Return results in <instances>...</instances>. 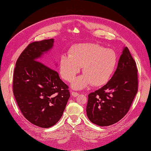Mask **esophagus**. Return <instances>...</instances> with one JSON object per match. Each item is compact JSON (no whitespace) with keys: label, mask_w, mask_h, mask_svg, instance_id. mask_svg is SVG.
I'll list each match as a JSON object with an SVG mask.
<instances>
[{"label":"esophagus","mask_w":151,"mask_h":151,"mask_svg":"<svg viewBox=\"0 0 151 151\" xmlns=\"http://www.w3.org/2000/svg\"><path fill=\"white\" fill-rule=\"evenodd\" d=\"M71 95H72L73 97H77L79 95V93L76 92H71Z\"/></svg>","instance_id":"obj_1"}]
</instances>
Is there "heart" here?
<instances>
[{
    "instance_id": "1",
    "label": "heart",
    "mask_w": 151,
    "mask_h": 151,
    "mask_svg": "<svg viewBox=\"0 0 151 151\" xmlns=\"http://www.w3.org/2000/svg\"><path fill=\"white\" fill-rule=\"evenodd\" d=\"M117 63L116 52L96 43H81L71 47L68 55H62L59 72L67 81H72L83 66V75L73 82V88L83 89L92 84L100 86L106 84L114 72Z\"/></svg>"
}]
</instances>
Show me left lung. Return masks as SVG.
<instances>
[{"instance_id":"1","label":"left lung","mask_w":151,"mask_h":151,"mask_svg":"<svg viewBox=\"0 0 151 151\" xmlns=\"http://www.w3.org/2000/svg\"><path fill=\"white\" fill-rule=\"evenodd\" d=\"M138 69L127 47H125L111 79L88 95L86 113L92 123L108 126L128 113L138 92Z\"/></svg>"}]
</instances>
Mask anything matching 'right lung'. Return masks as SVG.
<instances>
[{"instance_id": "obj_1", "label": "right lung", "mask_w": 151, "mask_h": 151, "mask_svg": "<svg viewBox=\"0 0 151 151\" xmlns=\"http://www.w3.org/2000/svg\"><path fill=\"white\" fill-rule=\"evenodd\" d=\"M54 39L30 43L19 56L14 70L13 92L23 116L42 128L54 125L61 118L70 98L68 86L42 58Z\"/></svg>"}]
</instances>
